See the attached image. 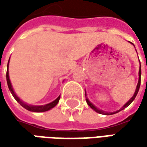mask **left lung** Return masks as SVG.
Instances as JSON below:
<instances>
[{
  "instance_id": "1",
  "label": "left lung",
  "mask_w": 147,
  "mask_h": 147,
  "mask_svg": "<svg viewBox=\"0 0 147 147\" xmlns=\"http://www.w3.org/2000/svg\"><path fill=\"white\" fill-rule=\"evenodd\" d=\"M132 45H134L133 43H131ZM140 83H141V64H140V66H139V81H138V84H137V86H136V91H135V93H134V94H133V96L131 98L129 99V101L127 102H126L124 105H123V107L120 109H119V110L116 111V112H113V113H107V112H105V111L102 110V109H99L98 107H96L95 105H93L91 102H90L89 99H88V98H87V96H86V90H85V96H86V103H87V105H89L90 108L92 109H94V110L95 111V112H97L98 113H100V114H103V115H112V114H115L117 113H118V112H120V111L123 110V109H124L125 108H127L128 105L131 103V102L134 101V99L136 98V95H137V94H138V92H139V87H140Z\"/></svg>"
}]
</instances>
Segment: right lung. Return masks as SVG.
Segmentation results:
<instances>
[{
  "label": "right lung",
  "instance_id": "1",
  "mask_svg": "<svg viewBox=\"0 0 147 147\" xmlns=\"http://www.w3.org/2000/svg\"><path fill=\"white\" fill-rule=\"evenodd\" d=\"M10 60V58H9ZM8 64H9V61H8V66H7V73H6V79H7V83H8V89L10 90V92L11 93L12 96L14 97V98L17 101L20 105H22L24 109H26L28 111H30V112H34V113H41V112H45V111L50 110L51 109H53V107H55L56 105H57V103L59 102V100L61 98V95L58 96L57 98H56L54 101H53L50 103H48L46 105H28L27 103L24 102L23 100H21L19 97L17 96V94L15 93L14 90H13V87L11 86V81H10V79H9V73H8Z\"/></svg>",
  "mask_w": 147,
  "mask_h": 147
}]
</instances>
